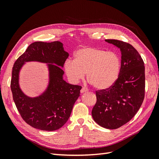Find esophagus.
Wrapping results in <instances>:
<instances>
[{
    "mask_svg": "<svg viewBox=\"0 0 159 159\" xmlns=\"http://www.w3.org/2000/svg\"><path fill=\"white\" fill-rule=\"evenodd\" d=\"M88 91V88H81V93H84V92H86V91Z\"/></svg>",
    "mask_w": 159,
    "mask_h": 159,
    "instance_id": "obj_1",
    "label": "esophagus"
}]
</instances>
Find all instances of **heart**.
I'll use <instances>...</instances> for the list:
<instances>
[{
  "label": "heart",
  "instance_id": "1",
  "mask_svg": "<svg viewBox=\"0 0 159 159\" xmlns=\"http://www.w3.org/2000/svg\"><path fill=\"white\" fill-rule=\"evenodd\" d=\"M121 69V59L113 52L93 47L77 50L74 60H68L64 70L72 84L78 83L86 73L89 81L96 89H106L117 81Z\"/></svg>",
  "mask_w": 159,
  "mask_h": 159
}]
</instances>
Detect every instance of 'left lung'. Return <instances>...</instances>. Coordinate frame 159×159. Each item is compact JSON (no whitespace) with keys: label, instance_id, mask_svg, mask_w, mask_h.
<instances>
[{"label":"left lung","instance_id":"1","mask_svg":"<svg viewBox=\"0 0 159 159\" xmlns=\"http://www.w3.org/2000/svg\"><path fill=\"white\" fill-rule=\"evenodd\" d=\"M120 49L121 64L111 87L96 91L97 102L91 111L99 125L115 129L129 122L140 109L145 98V66L141 56L129 43L105 40Z\"/></svg>","mask_w":159,"mask_h":159}]
</instances>
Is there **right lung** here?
Instances as JSON below:
<instances>
[{"mask_svg":"<svg viewBox=\"0 0 159 159\" xmlns=\"http://www.w3.org/2000/svg\"><path fill=\"white\" fill-rule=\"evenodd\" d=\"M69 54L59 41L35 42L31 44L14 63L11 88L17 109L26 123L42 131H52L61 128L68 121L72 109L80 96L81 87L71 85L63 79L61 68ZM28 61L47 63L49 71V83L40 96L28 97L19 85V74Z\"/></svg>","mask_w":159,"mask_h":159,"instance_id":"1","label":"right lung"}]
</instances>
